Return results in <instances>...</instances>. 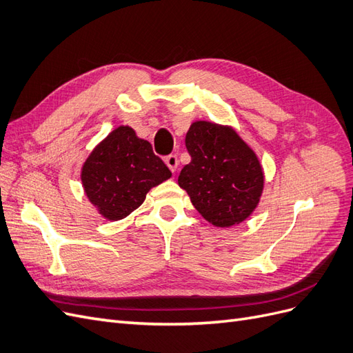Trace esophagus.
Listing matches in <instances>:
<instances>
[{
  "instance_id": "34e87169",
  "label": "esophagus",
  "mask_w": 353,
  "mask_h": 353,
  "mask_svg": "<svg viewBox=\"0 0 353 353\" xmlns=\"http://www.w3.org/2000/svg\"><path fill=\"white\" fill-rule=\"evenodd\" d=\"M165 163L168 165V168L172 170V172H175L176 170V168H178V157L175 156V154H169V156H166V159H165Z\"/></svg>"
}]
</instances>
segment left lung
<instances>
[{
	"label": "left lung",
	"mask_w": 353,
	"mask_h": 353,
	"mask_svg": "<svg viewBox=\"0 0 353 353\" xmlns=\"http://www.w3.org/2000/svg\"><path fill=\"white\" fill-rule=\"evenodd\" d=\"M191 162L178 176L193 206L212 225L228 228L248 219L263 191L258 156L231 126L191 123L185 135Z\"/></svg>",
	"instance_id": "obj_1"
}]
</instances>
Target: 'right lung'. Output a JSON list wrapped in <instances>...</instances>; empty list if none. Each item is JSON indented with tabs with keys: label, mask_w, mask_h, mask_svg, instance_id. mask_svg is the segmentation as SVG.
Returning a JSON list of instances; mask_svg holds the SVG:
<instances>
[{
	"label": "right lung",
	"mask_w": 353,
	"mask_h": 353,
	"mask_svg": "<svg viewBox=\"0 0 353 353\" xmlns=\"http://www.w3.org/2000/svg\"><path fill=\"white\" fill-rule=\"evenodd\" d=\"M170 176L152 144L123 125L94 148L81 172L85 194L109 221L130 215L143 205L148 191Z\"/></svg>",
	"instance_id": "obj_1"
}]
</instances>
